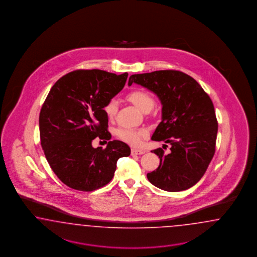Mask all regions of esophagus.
Segmentation results:
<instances>
[{"mask_svg":"<svg viewBox=\"0 0 257 257\" xmlns=\"http://www.w3.org/2000/svg\"><path fill=\"white\" fill-rule=\"evenodd\" d=\"M131 153H132V155H142V154L145 153V151L140 150V149H132Z\"/></svg>","mask_w":257,"mask_h":257,"instance_id":"1","label":"esophagus"}]
</instances>
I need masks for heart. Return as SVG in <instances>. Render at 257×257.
Masks as SVG:
<instances>
[{"instance_id":"b5f03b06","label":"heart","mask_w":257,"mask_h":257,"mask_svg":"<svg viewBox=\"0 0 257 257\" xmlns=\"http://www.w3.org/2000/svg\"><path fill=\"white\" fill-rule=\"evenodd\" d=\"M127 99H128V101H131L133 104H135L138 108L140 109L143 112H150L155 106V103H156L153 96L144 89L132 90L127 95ZM103 110H104V113L109 120L113 119L117 114V101L113 99L110 100L103 107ZM116 136L119 140H123L129 144L139 145L141 138L145 136V131L120 127L116 130Z\"/></svg>"}]
</instances>
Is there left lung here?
Masks as SVG:
<instances>
[{"label":"left lung","instance_id":"left-lung-1","mask_svg":"<svg viewBox=\"0 0 257 257\" xmlns=\"http://www.w3.org/2000/svg\"><path fill=\"white\" fill-rule=\"evenodd\" d=\"M133 83L159 97L163 105L162 121L152 140L171 145L168 155L163 149L153 151L160 164L147 174L149 181L170 192L193 187L205 173L216 151L218 120L209 95L194 78L180 70L134 74L128 85Z\"/></svg>","mask_w":257,"mask_h":257}]
</instances>
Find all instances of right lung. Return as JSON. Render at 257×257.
I'll return each instance as SVG.
<instances>
[{"label": "right lung", "mask_w": 257, "mask_h": 257, "mask_svg": "<svg viewBox=\"0 0 257 257\" xmlns=\"http://www.w3.org/2000/svg\"><path fill=\"white\" fill-rule=\"evenodd\" d=\"M128 73L76 70L56 81L39 114L41 147L51 169L66 186L93 191L112 180L118 158L129 156L119 140L93 148L92 140H109L103 107L124 86Z\"/></svg>", "instance_id": "right-lung-1"}]
</instances>
